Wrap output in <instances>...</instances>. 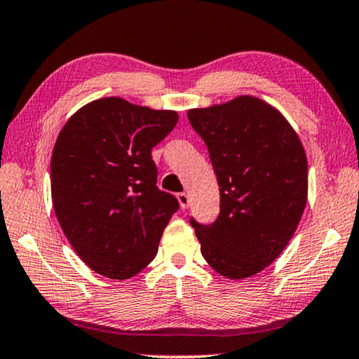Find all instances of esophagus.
<instances>
[{
    "label": "esophagus",
    "mask_w": 359,
    "mask_h": 359,
    "mask_svg": "<svg viewBox=\"0 0 359 359\" xmlns=\"http://www.w3.org/2000/svg\"><path fill=\"white\" fill-rule=\"evenodd\" d=\"M178 202H180V205H181V209H188L189 207V196L186 194V192H180L178 196Z\"/></svg>",
    "instance_id": "obj_1"
}]
</instances>
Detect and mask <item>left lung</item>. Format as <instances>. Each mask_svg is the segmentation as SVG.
I'll return each mask as SVG.
<instances>
[{
    "label": "left lung",
    "mask_w": 359,
    "mask_h": 359,
    "mask_svg": "<svg viewBox=\"0 0 359 359\" xmlns=\"http://www.w3.org/2000/svg\"><path fill=\"white\" fill-rule=\"evenodd\" d=\"M209 149L220 189L210 225L191 218L207 264L223 277L248 278L270 266L294 235L308 201V160L298 134L261 98L188 111Z\"/></svg>",
    "instance_id": "1"
}]
</instances>
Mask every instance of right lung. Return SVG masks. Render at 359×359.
<instances>
[{"label": "right lung", "instance_id": "obj_1", "mask_svg": "<svg viewBox=\"0 0 359 359\" xmlns=\"http://www.w3.org/2000/svg\"><path fill=\"white\" fill-rule=\"evenodd\" d=\"M176 123V111L105 97L77 110L61 129L50 167L53 209L93 272L126 280L157 256L180 204L157 188L152 147Z\"/></svg>", "mask_w": 359, "mask_h": 359}]
</instances>
